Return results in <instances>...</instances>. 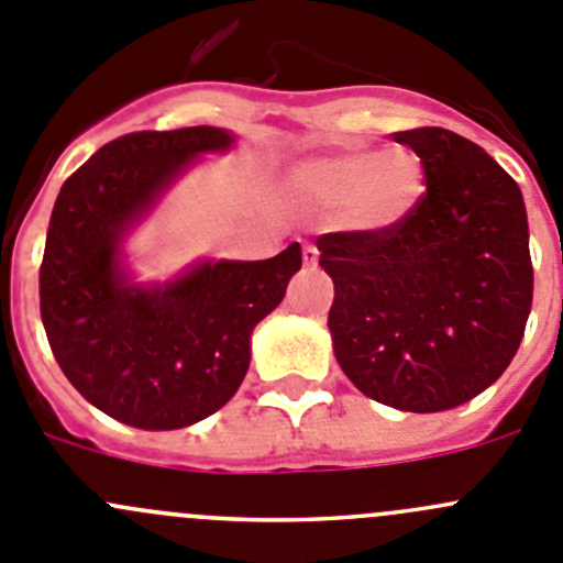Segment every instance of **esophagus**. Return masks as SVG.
I'll list each match as a JSON object with an SVG mask.
<instances>
[{
  "label": "esophagus",
  "mask_w": 563,
  "mask_h": 563,
  "mask_svg": "<svg viewBox=\"0 0 563 563\" xmlns=\"http://www.w3.org/2000/svg\"><path fill=\"white\" fill-rule=\"evenodd\" d=\"M302 258H305V266L319 264V250H316V244H302Z\"/></svg>",
  "instance_id": "1"
}]
</instances>
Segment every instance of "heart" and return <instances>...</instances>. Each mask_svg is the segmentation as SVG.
<instances>
[{"mask_svg": "<svg viewBox=\"0 0 563 563\" xmlns=\"http://www.w3.org/2000/svg\"><path fill=\"white\" fill-rule=\"evenodd\" d=\"M291 184L316 203L338 206L349 231L385 233L418 209L427 173L412 148L390 145L376 154L349 151L310 159L294 170Z\"/></svg>", "mask_w": 563, "mask_h": 563, "instance_id": "obj_1", "label": "heart"}]
</instances>
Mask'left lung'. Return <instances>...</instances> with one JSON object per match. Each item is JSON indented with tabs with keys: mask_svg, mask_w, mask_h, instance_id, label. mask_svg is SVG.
Masks as SVG:
<instances>
[{
	"mask_svg": "<svg viewBox=\"0 0 563 563\" xmlns=\"http://www.w3.org/2000/svg\"><path fill=\"white\" fill-rule=\"evenodd\" d=\"M427 192L385 233H324L335 286L327 327L360 393L404 412H443L487 390L517 354L533 299L528 214L515 178L449 129L398 131Z\"/></svg>",
	"mask_w": 563,
	"mask_h": 563,
	"instance_id": "1",
	"label": "left lung"
}]
</instances>
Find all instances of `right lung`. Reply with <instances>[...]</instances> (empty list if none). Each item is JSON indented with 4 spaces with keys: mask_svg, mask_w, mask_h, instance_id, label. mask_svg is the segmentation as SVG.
Masks as SVG:
<instances>
[{
    "mask_svg": "<svg viewBox=\"0 0 563 563\" xmlns=\"http://www.w3.org/2000/svg\"><path fill=\"white\" fill-rule=\"evenodd\" d=\"M236 136L214 125L134 131L63 184L41 264V319L70 385L109 418L148 432L225 407L250 368V335L302 266L299 242L266 261H200L134 283L123 242L203 154Z\"/></svg>",
    "mask_w": 563,
    "mask_h": 563,
    "instance_id": "obj_1",
    "label": "right lung"
}]
</instances>
